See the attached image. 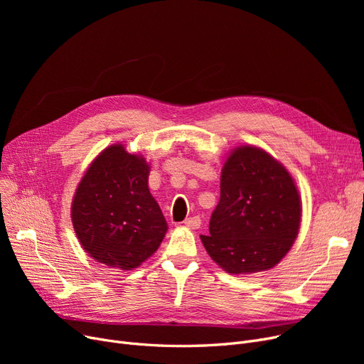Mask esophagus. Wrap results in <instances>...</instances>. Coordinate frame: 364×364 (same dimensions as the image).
Returning a JSON list of instances; mask_svg holds the SVG:
<instances>
[{
	"label": "esophagus",
	"mask_w": 364,
	"mask_h": 364,
	"mask_svg": "<svg viewBox=\"0 0 364 364\" xmlns=\"http://www.w3.org/2000/svg\"><path fill=\"white\" fill-rule=\"evenodd\" d=\"M202 224V220L199 215H195V217H190V218H186L184 221V225H187L188 228H199Z\"/></svg>",
	"instance_id": "esophagus-1"
}]
</instances>
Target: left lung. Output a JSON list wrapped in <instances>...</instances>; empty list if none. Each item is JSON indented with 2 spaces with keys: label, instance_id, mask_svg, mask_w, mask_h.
<instances>
[{
  "label": "left lung",
  "instance_id": "left-lung-1",
  "mask_svg": "<svg viewBox=\"0 0 364 364\" xmlns=\"http://www.w3.org/2000/svg\"><path fill=\"white\" fill-rule=\"evenodd\" d=\"M220 202L200 236L206 252L232 274L269 270L298 236L301 199L286 168L254 146L237 147L221 171Z\"/></svg>",
  "mask_w": 364,
  "mask_h": 364
}]
</instances>
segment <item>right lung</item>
Listing matches in <instances>:
<instances>
[{"mask_svg": "<svg viewBox=\"0 0 364 364\" xmlns=\"http://www.w3.org/2000/svg\"><path fill=\"white\" fill-rule=\"evenodd\" d=\"M149 165L124 146L103 150L87 169L72 202L75 233L87 254L121 270L139 267L168 230L149 192Z\"/></svg>", "mask_w": 364, "mask_h": 364, "instance_id": "1", "label": "right lung"}]
</instances>
